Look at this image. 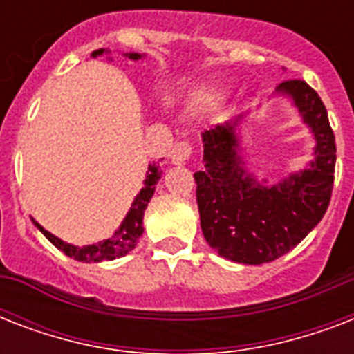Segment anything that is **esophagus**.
<instances>
[{
	"mask_svg": "<svg viewBox=\"0 0 354 354\" xmlns=\"http://www.w3.org/2000/svg\"><path fill=\"white\" fill-rule=\"evenodd\" d=\"M191 154H193V147H191V143H189V141H180V143H176L172 147L171 161L174 165H183V163L191 158Z\"/></svg>",
	"mask_w": 354,
	"mask_h": 354,
	"instance_id": "1",
	"label": "esophagus"
}]
</instances>
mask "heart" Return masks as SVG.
I'll list each match as a JSON object with an SVG mask.
<instances>
[{
	"mask_svg": "<svg viewBox=\"0 0 354 354\" xmlns=\"http://www.w3.org/2000/svg\"><path fill=\"white\" fill-rule=\"evenodd\" d=\"M221 91L215 90V88H209V86L194 88L187 97V110L191 113L209 112L221 104Z\"/></svg>",
	"mask_w": 354,
	"mask_h": 354,
	"instance_id": "heart-1",
	"label": "heart"
}]
</instances>
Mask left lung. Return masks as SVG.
I'll use <instances>...</instances> for the list:
<instances>
[{
	"mask_svg": "<svg viewBox=\"0 0 354 354\" xmlns=\"http://www.w3.org/2000/svg\"><path fill=\"white\" fill-rule=\"evenodd\" d=\"M292 101L314 136V160L275 185H259L246 171L236 128L244 119L202 133L204 171L194 172L200 226L221 257L242 264L279 259L318 226L329 207L336 143L327 110L305 80L290 79L275 90Z\"/></svg>",
	"mask_w": 354,
	"mask_h": 354,
	"instance_id": "8db88e82",
	"label": "left lung"
}]
</instances>
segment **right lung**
<instances>
[{
	"label": "right lung",
	"instance_id": "1",
	"mask_svg": "<svg viewBox=\"0 0 354 354\" xmlns=\"http://www.w3.org/2000/svg\"><path fill=\"white\" fill-rule=\"evenodd\" d=\"M104 53H110L106 49H97V51L91 53V57L97 58L104 55ZM124 57L130 58V60H141L145 55H139V53H124ZM161 171L158 163H150L149 171H147V178H145L143 187L138 193V196L133 198L130 209H128L124 221L121 222V226L118 227V232L113 233L110 239L106 241L97 242V244H88V246H73L69 242H64L62 239H58L53 233H49L47 230L38 224V222L32 218V224H35L38 230H40L46 239L51 242L53 246H57L60 252H64L68 257H73L75 261H80V263H101V261H113V259L122 257L127 255L128 252H132L136 244H138L139 236L143 235V215L147 205H149L150 198L156 191V183L160 182Z\"/></svg>",
	"mask_w": 354,
	"mask_h": 354
}]
</instances>
